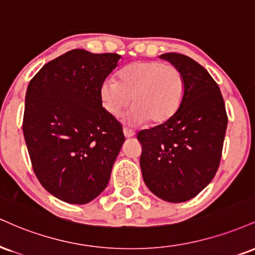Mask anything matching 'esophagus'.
Listing matches in <instances>:
<instances>
[{
	"instance_id": "34e87169",
	"label": "esophagus",
	"mask_w": 255,
	"mask_h": 255,
	"mask_svg": "<svg viewBox=\"0 0 255 255\" xmlns=\"http://www.w3.org/2000/svg\"><path fill=\"white\" fill-rule=\"evenodd\" d=\"M124 134H125L126 137H131V136L135 135V131L129 129V128H126V127H125V128H124Z\"/></svg>"
}]
</instances>
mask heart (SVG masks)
Returning <instances> with one entry per match:
<instances>
[{
	"label": "heart",
	"instance_id": "b5f03b06",
	"mask_svg": "<svg viewBox=\"0 0 255 255\" xmlns=\"http://www.w3.org/2000/svg\"><path fill=\"white\" fill-rule=\"evenodd\" d=\"M185 78L177 66L161 60H139L119 72V79L107 78L101 85L103 108L114 118L133 104L129 119L135 124L161 125L182 106Z\"/></svg>",
	"mask_w": 255,
	"mask_h": 255
}]
</instances>
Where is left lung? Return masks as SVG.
<instances>
[{
    "label": "left lung",
    "instance_id": "1",
    "mask_svg": "<svg viewBox=\"0 0 255 255\" xmlns=\"http://www.w3.org/2000/svg\"><path fill=\"white\" fill-rule=\"evenodd\" d=\"M185 78L178 112L165 124L137 133L145 184L164 201L194 198L215 177L222 157L228 116L219 85L197 61L180 53H164Z\"/></svg>",
    "mask_w": 255,
    "mask_h": 255
}]
</instances>
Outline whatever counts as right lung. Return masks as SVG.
<instances>
[{"mask_svg": "<svg viewBox=\"0 0 255 255\" xmlns=\"http://www.w3.org/2000/svg\"><path fill=\"white\" fill-rule=\"evenodd\" d=\"M120 58L76 48L45 64L27 88L22 129L33 171L66 203H89L106 189L125 142L100 95Z\"/></svg>", "mask_w": 255, "mask_h": 255, "instance_id": "1", "label": "right lung"}]
</instances>
